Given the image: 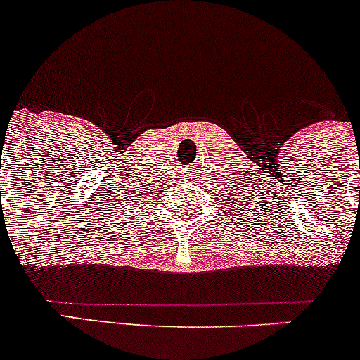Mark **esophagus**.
I'll list each match as a JSON object with an SVG mask.
<instances>
[{
  "label": "esophagus",
  "instance_id": "1",
  "mask_svg": "<svg viewBox=\"0 0 360 360\" xmlns=\"http://www.w3.org/2000/svg\"><path fill=\"white\" fill-rule=\"evenodd\" d=\"M188 177H198V176H197V169H195V167H191L190 172L186 174V179H188Z\"/></svg>",
  "mask_w": 360,
  "mask_h": 360
}]
</instances>
